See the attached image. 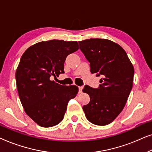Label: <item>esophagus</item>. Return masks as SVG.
<instances>
[{"label":"esophagus","mask_w":152,"mask_h":152,"mask_svg":"<svg viewBox=\"0 0 152 152\" xmlns=\"http://www.w3.org/2000/svg\"><path fill=\"white\" fill-rule=\"evenodd\" d=\"M83 86H79V93H81L82 92Z\"/></svg>","instance_id":"34e87169"}]
</instances>
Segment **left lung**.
<instances>
[{
  "label": "left lung",
  "mask_w": 152,
  "mask_h": 152,
  "mask_svg": "<svg viewBox=\"0 0 152 152\" xmlns=\"http://www.w3.org/2000/svg\"><path fill=\"white\" fill-rule=\"evenodd\" d=\"M80 48L90 62L91 73L101 76L98 88L84 86L90 102L83 107L89 122L104 126L121 113L133 86L134 68L124 50L113 41L90 39L79 41Z\"/></svg>",
  "instance_id": "obj_1"
}]
</instances>
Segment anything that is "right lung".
<instances>
[{"mask_svg":"<svg viewBox=\"0 0 152 152\" xmlns=\"http://www.w3.org/2000/svg\"><path fill=\"white\" fill-rule=\"evenodd\" d=\"M79 49L77 41H41L25 51L16 71V86L24 111L43 127L61 122L68 102L76 97L78 87L62 86L50 77L64 73L68 55Z\"/></svg>","mask_w":152,"mask_h":152,"instance_id":"obj_1","label":"right lung"}]
</instances>
